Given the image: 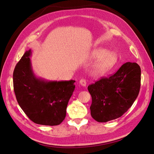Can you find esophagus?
<instances>
[{"mask_svg": "<svg viewBox=\"0 0 154 154\" xmlns=\"http://www.w3.org/2000/svg\"><path fill=\"white\" fill-rule=\"evenodd\" d=\"M80 84L83 86V87H85L87 85V82L85 79H82V80H80Z\"/></svg>", "mask_w": 154, "mask_h": 154, "instance_id": "34e87169", "label": "esophagus"}]
</instances>
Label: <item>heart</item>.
I'll use <instances>...</instances> for the list:
<instances>
[{"label": "heart", "mask_w": 154, "mask_h": 154, "mask_svg": "<svg viewBox=\"0 0 154 154\" xmlns=\"http://www.w3.org/2000/svg\"><path fill=\"white\" fill-rule=\"evenodd\" d=\"M93 58H100L98 62L95 65L93 72L95 74H101L108 71L117 63L118 55L112 52H107L105 49H98L92 52Z\"/></svg>", "instance_id": "heart-1"}]
</instances>
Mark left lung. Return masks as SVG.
Listing matches in <instances>:
<instances>
[{"label": "left lung", "instance_id": "8db88e82", "mask_svg": "<svg viewBox=\"0 0 154 154\" xmlns=\"http://www.w3.org/2000/svg\"><path fill=\"white\" fill-rule=\"evenodd\" d=\"M141 86V68L136 63L127 62L109 77L88 86L92 97L91 114L97 122L117 119L136 100Z\"/></svg>", "mask_w": 154, "mask_h": 154}]
</instances>
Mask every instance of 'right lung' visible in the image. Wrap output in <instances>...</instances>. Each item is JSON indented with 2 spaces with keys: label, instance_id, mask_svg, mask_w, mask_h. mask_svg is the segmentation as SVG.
<instances>
[{
  "label": "right lung",
  "instance_id": "obj_1",
  "mask_svg": "<svg viewBox=\"0 0 154 154\" xmlns=\"http://www.w3.org/2000/svg\"><path fill=\"white\" fill-rule=\"evenodd\" d=\"M31 51H26L13 71V88L18 105L32 122L54 126L66 116L74 80L46 81L36 78L31 67Z\"/></svg>",
  "mask_w": 154,
  "mask_h": 154
}]
</instances>
